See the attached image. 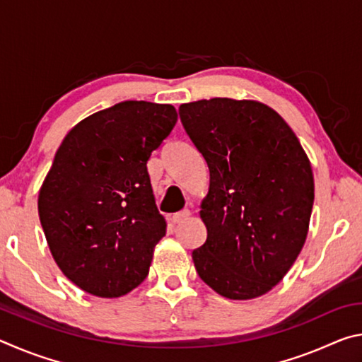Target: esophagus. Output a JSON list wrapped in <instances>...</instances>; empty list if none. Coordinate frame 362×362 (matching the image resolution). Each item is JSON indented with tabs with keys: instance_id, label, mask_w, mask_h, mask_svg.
<instances>
[{
	"instance_id": "obj_1",
	"label": "esophagus",
	"mask_w": 362,
	"mask_h": 362,
	"mask_svg": "<svg viewBox=\"0 0 362 362\" xmlns=\"http://www.w3.org/2000/svg\"><path fill=\"white\" fill-rule=\"evenodd\" d=\"M189 217V211L188 209H183V211H180V212H175L173 217H170V222H173L174 225H177V223H182V222H185V220Z\"/></svg>"
}]
</instances>
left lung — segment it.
<instances>
[{
  "label": "left lung",
  "mask_w": 362,
  "mask_h": 362,
  "mask_svg": "<svg viewBox=\"0 0 362 362\" xmlns=\"http://www.w3.org/2000/svg\"><path fill=\"white\" fill-rule=\"evenodd\" d=\"M180 121L209 168L201 204L207 238L193 250L199 278L220 296H263L302 250L313 173L296 134L263 103L216 97L183 103Z\"/></svg>",
  "instance_id": "obj_1"
}]
</instances>
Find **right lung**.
I'll return each instance as SVG.
<instances>
[{
  "instance_id": "add662e5",
  "label": "right lung",
  "mask_w": 362,
  "mask_h": 362,
  "mask_svg": "<svg viewBox=\"0 0 362 362\" xmlns=\"http://www.w3.org/2000/svg\"><path fill=\"white\" fill-rule=\"evenodd\" d=\"M175 122L173 105L126 100L88 116L59 146L38 212L54 260L79 289L121 297L148 274L166 220L146 161Z\"/></svg>"
}]
</instances>
